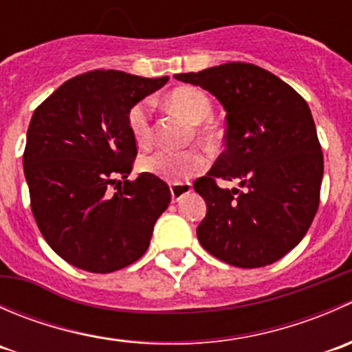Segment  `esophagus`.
I'll list each match as a JSON object with an SVG mask.
<instances>
[{
    "mask_svg": "<svg viewBox=\"0 0 352 352\" xmlns=\"http://www.w3.org/2000/svg\"><path fill=\"white\" fill-rule=\"evenodd\" d=\"M190 190H192L190 184H172V186H170V194H172V201L173 202L180 201V199L186 196L187 192H190Z\"/></svg>",
    "mask_w": 352,
    "mask_h": 352,
    "instance_id": "esophagus-1",
    "label": "esophagus"
}]
</instances>
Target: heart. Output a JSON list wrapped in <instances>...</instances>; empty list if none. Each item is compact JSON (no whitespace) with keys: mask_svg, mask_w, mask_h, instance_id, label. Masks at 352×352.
Segmentation results:
<instances>
[{"mask_svg":"<svg viewBox=\"0 0 352 352\" xmlns=\"http://www.w3.org/2000/svg\"><path fill=\"white\" fill-rule=\"evenodd\" d=\"M166 104L192 124H199L197 133L204 140H211L214 136L208 126H202L201 122L209 119L212 112L211 100L208 95L196 87H180L170 91L166 97ZM127 126H129L131 136L134 138L140 146H146L151 141V120H150V107L146 102H140L134 105L127 113ZM208 156L202 151L190 148L184 151L172 150H156L151 153L143 155L138 162L141 172L148 175L160 177L166 182L182 184L186 180L192 179L208 168Z\"/></svg>","mask_w":352,"mask_h":352,"instance_id":"b5f03b06","label":"heart"}]
</instances>
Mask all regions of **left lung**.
Masks as SVG:
<instances>
[{"mask_svg": "<svg viewBox=\"0 0 352 352\" xmlns=\"http://www.w3.org/2000/svg\"><path fill=\"white\" fill-rule=\"evenodd\" d=\"M204 88L226 112L225 151L194 182L204 197L202 247L236 267H264L285 257L310 228L320 201L324 155L307 102L276 74L226 63L175 74ZM216 178L239 179L243 191Z\"/></svg>", "mask_w": 352, "mask_h": 352, "instance_id": "obj_1", "label": "left lung"}]
</instances>
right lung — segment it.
I'll return each mask as SVG.
<instances>
[{"label":"right lung","mask_w":352,"mask_h":352,"mask_svg":"<svg viewBox=\"0 0 352 352\" xmlns=\"http://www.w3.org/2000/svg\"><path fill=\"white\" fill-rule=\"evenodd\" d=\"M166 81L90 71L63 83L32 116L23 153L32 212L45 242L74 267L105 274L148 250L170 189L144 172L126 180L138 153L127 113Z\"/></svg>","instance_id":"1"}]
</instances>
